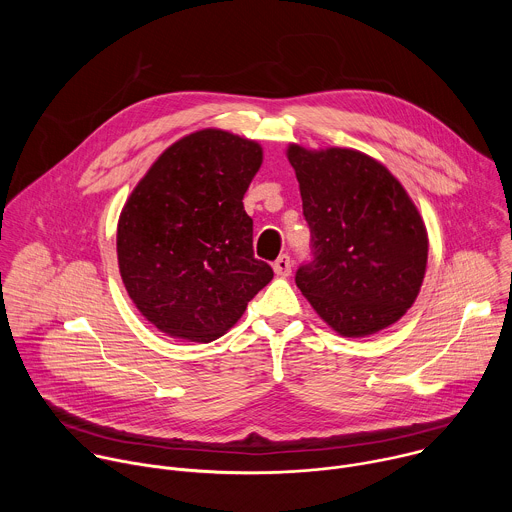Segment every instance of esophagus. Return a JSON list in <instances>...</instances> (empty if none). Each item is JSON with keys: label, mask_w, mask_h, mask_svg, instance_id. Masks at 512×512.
<instances>
[{"label": "esophagus", "mask_w": 512, "mask_h": 512, "mask_svg": "<svg viewBox=\"0 0 512 512\" xmlns=\"http://www.w3.org/2000/svg\"><path fill=\"white\" fill-rule=\"evenodd\" d=\"M273 271L277 277H287L291 273V259L287 255H279L273 263Z\"/></svg>", "instance_id": "1"}]
</instances>
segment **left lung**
I'll return each instance as SVG.
<instances>
[{
  "label": "left lung",
  "mask_w": 512,
  "mask_h": 512,
  "mask_svg": "<svg viewBox=\"0 0 512 512\" xmlns=\"http://www.w3.org/2000/svg\"><path fill=\"white\" fill-rule=\"evenodd\" d=\"M314 261L296 283L344 338L377 334L405 316L425 277L429 239L403 184L379 160L350 148L289 143Z\"/></svg>",
  "instance_id": "1"
}]
</instances>
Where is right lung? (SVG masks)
Wrapping results in <instances>:
<instances>
[{"instance_id":"1","label":"right lung","mask_w":512,"mask_h":512,"mask_svg":"<svg viewBox=\"0 0 512 512\" xmlns=\"http://www.w3.org/2000/svg\"><path fill=\"white\" fill-rule=\"evenodd\" d=\"M261 164V143L206 127L174 141L129 194L117 223L119 273L160 332L221 338L271 281L243 208Z\"/></svg>"}]
</instances>
